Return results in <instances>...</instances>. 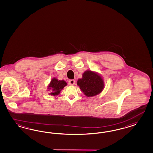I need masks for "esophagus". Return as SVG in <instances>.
<instances>
[{"label": "esophagus", "mask_w": 153, "mask_h": 153, "mask_svg": "<svg viewBox=\"0 0 153 153\" xmlns=\"http://www.w3.org/2000/svg\"><path fill=\"white\" fill-rule=\"evenodd\" d=\"M75 81L74 79H70L69 81H68V85H75Z\"/></svg>", "instance_id": "34e87169"}]
</instances>
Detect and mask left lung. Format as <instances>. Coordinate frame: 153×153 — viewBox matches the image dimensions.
I'll use <instances>...</instances> for the list:
<instances>
[{
	"label": "left lung",
	"instance_id": "1",
	"mask_svg": "<svg viewBox=\"0 0 153 153\" xmlns=\"http://www.w3.org/2000/svg\"><path fill=\"white\" fill-rule=\"evenodd\" d=\"M77 85L82 91L88 97L95 96L100 94L104 88V82L102 77L91 71H86L82 78L78 79Z\"/></svg>",
	"mask_w": 153,
	"mask_h": 153
}]
</instances>
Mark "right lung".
Segmentation results:
<instances>
[{"instance_id": "obj_1", "label": "right lung", "mask_w": 153, "mask_h": 153, "mask_svg": "<svg viewBox=\"0 0 153 153\" xmlns=\"http://www.w3.org/2000/svg\"><path fill=\"white\" fill-rule=\"evenodd\" d=\"M66 85V82L64 80H58L56 78L52 79L48 87L49 90L51 89L52 90V92L51 93V95L55 96L58 95L60 93L61 91Z\"/></svg>"}]
</instances>
